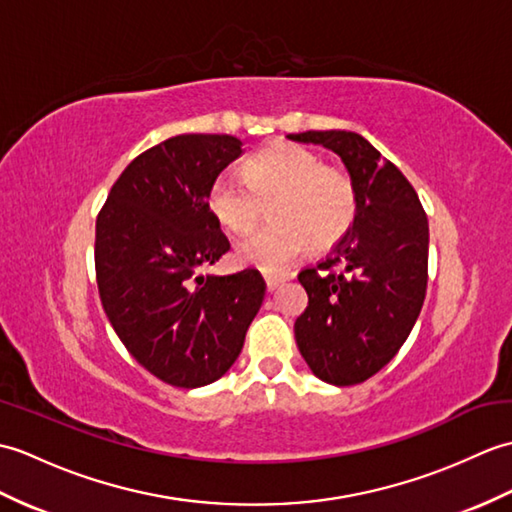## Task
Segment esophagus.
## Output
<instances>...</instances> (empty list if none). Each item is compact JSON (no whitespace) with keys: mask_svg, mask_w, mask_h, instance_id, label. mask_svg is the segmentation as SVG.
I'll use <instances>...</instances> for the list:
<instances>
[{"mask_svg":"<svg viewBox=\"0 0 512 512\" xmlns=\"http://www.w3.org/2000/svg\"><path fill=\"white\" fill-rule=\"evenodd\" d=\"M264 281H266V290L268 292H275L281 284H284V279H281V277H266Z\"/></svg>","mask_w":512,"mask_h":512,"instance_id":"obj_1","label":"esophagus"}]
</instances>
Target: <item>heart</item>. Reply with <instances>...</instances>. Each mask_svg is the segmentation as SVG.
I'll return each mask as SVG.
<instances>
[{"label": "heart", "mask_w": 512, "mask_h": 512, "mask_svg": "<svg viewBox=\"0 0 512 512\" xmlns=\"http://www.w3.org/2000/svg\"><path fill=\"white\" fill-rule=\"evenodd\" d=\"M273 224L239 239L235 259L264 273H281L314 248H330L350 231L356 189L347 173L325 167L321 156L299 145H273L250 158L244 178L215 176L206 191V211L226 231L242 233L257 222L264 204Z\"/></svg>", "instance_id": "b5f03b06"}]
</instances>
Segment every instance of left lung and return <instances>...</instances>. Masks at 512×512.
I'll use <instances>...</instances> for the list:
<instances>
[{"label":"left lung","mask_w":512,"mask_h":512,"mask_svg":"<svg viewBox=\"0 0 512 512\" xmlns=\"http://www.w3.org/2000/svg\"><path fill=\"white\" fill-rule=\"evenodd\" d=\"M288 138L334 151L356 189L350 231L325 262L299 273L308 308L295 321V339L323 383H363L396 356L420 314L427 292V215L409 180L361 134L328 129Z\"/></svg>","instance_id":"left-lung-1"}]
</instances>
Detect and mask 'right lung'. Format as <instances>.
Listing matches in <instances>:
<instances>
[{"label": "right lung", "instance_id": "obj_1", "mask_svg": "<svg viewBox=\"0 0 512 512\" xmlns=\"http://www.w3.org/2000/svg\"><path fill=\"white\" fill-rule=\"evenodd\" d=\"M244 154L228 134H180L129 162L96 220V281L114 332L147 372L195 389L244 347L266 284L255 270L202 275L231 244L206 211L215 176Z\"/></svg>", "mask_w": 512, "mask_h": 512}]
</instances>
